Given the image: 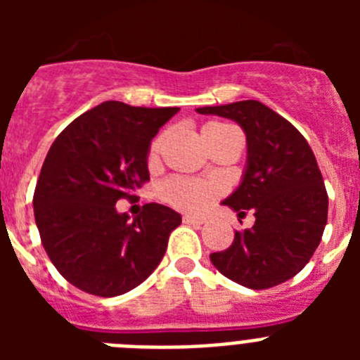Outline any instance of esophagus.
<instances>
[{
	"label": "esophagus",
	"instance_id": "34e87169",
	"mask_svg": "<svg viewBox=\"0 0 360 360\" xmlns=\"http://www.w3.org/2000/svg\"><path fill=\"white\" fill-rule=\"evenodd\" d=\"M184 224H187V225H202V224H205V218H202V216H189V214H186V216H184Z\"/></svg>",
	"mask_w": 360,
	"mask_h": 360
}]
</instances>
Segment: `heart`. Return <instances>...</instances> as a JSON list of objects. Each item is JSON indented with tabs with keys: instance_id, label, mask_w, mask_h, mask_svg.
I'll use <instances>...</instances> for the list:
<instances>
[{
	"instance_id": "1",
	"label": "heart",
	"mask_w": 360,
	"mask_h": 360,
	"mask_svg": "<svg viewBox=\"0 0 360 360\" xmlns=\"http://www.w3.org/2000/svg\"><path fill=\"white\" fill-rule=\"evenodd\" d=\"M225 129H231V126L221 122H209L203 126L202 136L203 141L209 139V136L216 135L219 131H225ZM162 149V139H157L153 142L151 148H149L148 162L149 165H155L158 162V155H160ZM164 198L174 205V207L182 209V211H202L212 202L216 195V187L211 184L200 182V180H193V178H171L164 184Z\"/></svg>"
}]
</instances>
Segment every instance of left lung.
Returning <instances> with one entry per match:
<instances>
[{
  "mask_svg": "<svg viewBox=\"0 0 360 360\" xmlns=\"http://www.w3.org/2000/svg\"><path fill=\"white\" fill-rule=\"evenodd\" d=\"M231 119L247 136L240 186L221 202L238 216L254 211L252 229L234 232L229 249L212 252L216 269L252 290L281 285L310 262L328 219V195L314 151L297 129L259 101L196 108Z\"/></svg>",
  "mask_w": 360,
  "mask_h": 360,
  "instance_id": "obj_1",
  "label": "left lung"
}]
</instances>
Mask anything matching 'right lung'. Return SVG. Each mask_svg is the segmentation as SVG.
Masks as SVG:
<instances>
[{"label":"right lung","mask_w":360,"mask_h":360,"mask_svg":"<svg viewBox=\"0 0 360 360\" xmlns=\"http://www.w3.org/2000/svg\"><path fill=\"white\" fill-rule=\"evenodd\" d=\"M178 110L106 101L53 141L34 193V216L44 250L73 287L115 297L139 287L162 262L182 216L153 202L131 221L115 203L148 182L153 136Z\"/></svg>","instance_id":"1"}]
</instances>
